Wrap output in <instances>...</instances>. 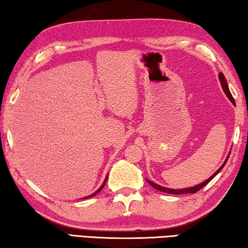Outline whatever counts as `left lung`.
<instances>
[{"mask_svg": "<svg viewBox=\"0 0 248 248\" xmlns=\"http://www.w3.org/2000/svg\"><path fill=\"white\" fill-rule=\"evenodd\" d=\"M218 77H219L220 84H221L223 92L226 93V95L228 96L229 100H230V101L232 102V104L235 105V101H234V98H233V96H232L230 90H229V85H228V83H227V80H226V77H224V75H223L222 73H220V74L218 75ZM230 153H231V152H230ZM230 153H229V155H228V157L226 158V160H224V163L221 165V167H220L217 171H216V172H215L213 175H211L210 178L207 179L206 181L202 182V183H200V184H197V186H190V187H186V188H169V187L161 186H159V184L154 183L153 181H151V180H147V179H146V182L150 183V186H152L153 187L156 188V190H158V191H160V192H164V193H168V194H194V193H196L197 191H200L201 188H202L205 186H207V184H208V183L211 181V180H213V179L216 177V175H217V174L220 172V171H221V169L224 167V165L227 164L229 156H230Z\"/></svg>", "mask_w": 248, "mask_h": 248, "instance_id": "8db88e82", "label": "left lung"}]
</instances>
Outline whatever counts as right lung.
Wrapping results in <instances>:
<instances>
[{
    "instance_id": "1",
    "label": "right lung",
    "mask_w": 248,
    "mask_h": 248,
    "mask_svg": "<svg viewBox=\"0 0 248 248\" xmlns=\"http://www.w3.org/2000/svg\"><path fill=\"white\" fill-rule=\"evenodd\" d=\"M107 178H108V177H106V178H105L104 182H103V184H102V186H100V188H98L97 191H95V192H94V193H92L91 195H89V196H85V197H82V200H85V199H90V197H93V196H95L98 192H101V191H102V188L104 187V186H105V183H106V181H107Z\"/></svg>"
}]
</instances>
